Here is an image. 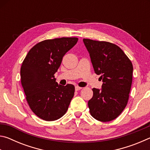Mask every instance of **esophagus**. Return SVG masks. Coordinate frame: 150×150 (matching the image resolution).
Instances as JSON below:
<instances>
[{
  "label": "esophagus",
  "instance_id": "34e87169",
  "mask_svg": "<svg viewBox=\"0 0 150 150\" xmlns=\"http://www.w3.org/2000/svg\"><path fill=\"white\" fill-rule=\"evenodd\" d=\"M81 88H82V87H79V86H76V87H75V91H79V90L81 89Z\"/></svg>",
  "mask_w": 150,
  "mask_h": 150
}]
</instances>
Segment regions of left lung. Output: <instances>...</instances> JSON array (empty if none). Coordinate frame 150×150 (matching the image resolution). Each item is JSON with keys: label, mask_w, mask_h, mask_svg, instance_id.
Here are the masks:
<instances>
[{"label": "left lung", "mask_w": 150, "mask_h": 150, "mask_svg": "<svg viewBox=\"0 0 150 150\" xmlns=\"http://www.w3.org/2000/svg\"><path fill=\"white\" fill-rule=\"evenodd\" d=\"M95 73L101 75L102 89L93 88L88 106L91 116L100 122L115 120L127 105L132 83L133 65L118 45L83 39Z\"/></svg>", "instance_id": "1"}]
</instances>
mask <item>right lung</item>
Segmentation results:
<instances>
[{
    "label": "right lung",
    "instance_id": "right-lung-1",
    "mask_svg": "<svg viewBox=\"0 0 150 150\" xmlns=\"http://www.w3.org/2000/svg\"><path fill=\"white\" fill-rule=\"evenodd\" d=\"M77 41V38L44 40L30 49L22 62L20 77L27 103L42 120L54 121L62 117L74 96V85H58L54 74L63 57Z\"/></svg>",
    "mask_w": 150,
    "mask_h": 150
}]
</instances>
